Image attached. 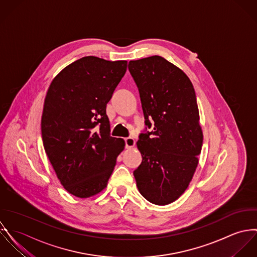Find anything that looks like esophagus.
I'll return each mask as SVG.
<instances>
[{"label":"esophagus","mask_w":257,"mask_h":257,"mask_svg":"<svg viewBox=\"0 0 257 257\" xmlns=\"http://www.w3.org/2000/svg\"><path fill=\"white\" fill-rule=\"evenodd\" d=\"M135 146V140L132 137H128L125 139V147L126 149H131Z\"/></svg>","instance_id":"34e87169"}]
</instances>
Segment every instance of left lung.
I'll return each mask as SVG.
<instances>
[{"mask_svg":"<svg viewBox=\"0 0 257 257\" xmlns=\"http://www.w3.org/2000/svg\"><path fill=\"white\" fill-rule=\"evenodd\" d=\"M128 68L140 93L145 124L153 126L139 135L142 163L133 174L147 201L169 205L188 189L199 164L203 131L196 92L187 74L162 56L130 60Z\"/></svg>","mask_w":257,"mask_h":257,"instance_id":"obj_1","label":"left lung"}]
</instances>
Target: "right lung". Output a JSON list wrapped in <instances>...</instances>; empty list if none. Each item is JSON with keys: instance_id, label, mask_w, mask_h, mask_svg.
<instances>
[{"instance_id": "add662e5", "label": "right lung", "mask_w": 257, "mask_h": 257, "mask_svg": "<svg viewBox=\"0 0 257 257\" xmlns=\"http://www.w3.org/2000/svg\"><path fill=\"white\" fill-rule=\"evenodd\" d=\"M126 69V60L84 56L64 67L47 92L44 147L60 184L77 198L102 192L124 150V140L110 136L106 105Z\"/></svg>"}]
</instances>
